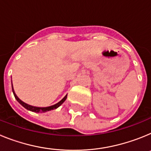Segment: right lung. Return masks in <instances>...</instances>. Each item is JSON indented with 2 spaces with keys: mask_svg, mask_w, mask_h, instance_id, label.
<instances>
[{
  "mask_svg": "<svg viewBox=\"0 0 151 151\" xmlns=\"http://www.w3.org/2000/svg\"><path fill=\"white\" fill-rule=\"evenodd\" d=\"M12 91H13V95H14V97H15L16 100H17V101H18V102L19 103V104H20L22 105L23 107L26 108V110L35 112V113H45V112L50 111V110H55V109H57V108L59 107V106L62 104L63 103L66 101V98H67V94H66V95L65 96V97H64L60 101H59L58 103H57L56 104L52 105V106H46V107H38V106H32V105L27 104H26V103L23 102L22 101H21V100L19 99L18 97H17V94H16V93H15V91H14V89H13V84H12Z\"/></svg>",
  "mask_w": 151,
  "mask_h": 151,
  "instance_id": "obj_1",
  "label": "right lung"
}]
</instances>
